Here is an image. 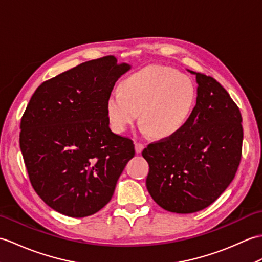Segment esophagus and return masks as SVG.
<instances>
[{
	"instance_id": "esophagus-1",
	"label": "esophagus",
	"mask_w": 262,
	"mask_h": 262,
	"mask_svg": "<svg viewBox=\"0 0 262 262\" xmlns=\"http://www.w3.org/2000/svg\"><path fill=\"white\" fill-rule=\"evenodd\" d=\"M135 148H136V152L137 154H141V151L143 150L144 146H143L142 143H140V142H136L135 143Z\"/></svg>"
}]
</instances>
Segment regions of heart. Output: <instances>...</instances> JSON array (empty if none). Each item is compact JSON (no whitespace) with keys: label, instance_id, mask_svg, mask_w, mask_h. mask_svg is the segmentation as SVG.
Segmentation results:
<instances>
[{"label":"heart","instance_id":"heart-1","mask_svg":"<svg viewBox=\"0 0 262 262\" xmlns=\"http://www.w3.org/2000/svg\"><path fill=\"white\" fill-rule=\"evenodd\" d=\"M196 103V87L176 69L150 66L120 83L106 101L110 127L123 133L138 120L143 130L156 138L173 136L186 124Z\"/></svg>","mask_w":262,"mask_h":262}]
</instances>
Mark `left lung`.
Instances as JSON below:
<instances>
[{"mask_svg": "<svg viewBox=\"0 0 262 262\" xmlns=\"http://www.w3.org/2000/svg\"><path fill=\"white\" fill-rule=\"evenodd\" d=\"M196 75V105L173 136L148 144L147 189L164 210L188 214L216 201L233 180L242 156V116L216 79Z\"/></svg>", "mask_w": 262, "mask_h": 262, "instance_id": "8db88e82", "label": "left lung"}]
</instances>
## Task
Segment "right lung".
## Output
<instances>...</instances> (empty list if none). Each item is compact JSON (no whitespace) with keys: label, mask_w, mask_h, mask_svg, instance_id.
Segmentation results:
<instances>
[{"label":"right lung","mask_w":262,"mask_h":262,"mask_svg":"<svg viewBox=\"0 0 262 262\" xmlns=\"http://www.w3.org/2000/svg\"><path fill=\"white\" fill-rule=\"evenodd\" d=\"M129 69L105 56L46 80L33 93L21 119L20 149L33 189L52 210L85 217L111 201L136 151L131 139L110 129L106 101Z\"/></svg>","instance_id":"1"}]
</instances>
